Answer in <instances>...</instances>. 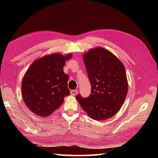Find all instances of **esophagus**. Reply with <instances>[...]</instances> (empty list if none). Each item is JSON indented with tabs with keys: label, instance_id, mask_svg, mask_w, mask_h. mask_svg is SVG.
I'll return each mask as SVG.
<instances>
[{
	"label": "esophagus",
	"instance_id": "obj_1",
	"mask_svg": "<svg viewBox=\"0 0 158 158\" xmlns=\"http://www.w3.org/2000/svg\"><path fill=\"white\" fill-rule=\"evenodd\" d=\"M77 93H78V90H77V89H75V90H71V91H70V94H71L73 96L77 95Z\"/></svg>",
	"mask_w": 158,
	"mask_h": 158
}]
</instances>
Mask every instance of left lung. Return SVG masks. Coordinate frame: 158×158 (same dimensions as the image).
I'll list each match as a JSON object with an SVG mask.
<instances>
[{
    "mask_svg": "<svg viewBox=\"0 0 158 158\" xmlns=\"http://www.w3.org/2000/svg\"><path fill=\"white\" fill-rule=\"evenodd\" d=\"M92 90L88 98L76 96L83 110L96 121L109 119L125 101L128 83L123 64L109 50L101 47L83 54Z\"/></svg>",
    "mask_w": 158,
    "mask_h": 158,
    "instance_id": "1",
    "label": "left lung"
}]
</instances>
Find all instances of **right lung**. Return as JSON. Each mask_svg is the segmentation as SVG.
Instances as JSON below:
<instances>
[{
  "label": "right lung",
  "mask_w": 158,
  "mask_h": 158,
  "mask_svg": "<svg viewBox=\"0 0 158 158\" xmlns=\"http://www.w3.org/2000/svg\"><path fill=\"white\" fill-rule=\"evenodd\" d=\"M73 53H53L36 59L30 66L22 82L23 102L35 115L47 117L62 105L70 95L69 75L63 70Z\"/></svg>",
  "instance_id": "1"
}]
</instances>
